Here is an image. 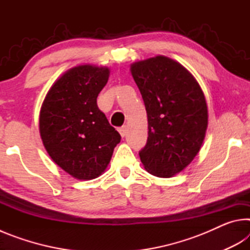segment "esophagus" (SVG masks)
<instances>
[{
  "instance_id": "1",
  "label": "esophagus",
  "mask_w": 250,
  "mask_h": 250,
  "mask_svg": "<svg viewBox=\"0 0 250 250\" xmlns=\"http://www.w3.org/2000/svg\"><path fill=\"white\" fill-rule=\"evenodd\" d=\"M126 132H128V126L126 125H124L121 126V128H119V133L121 134V137H125Z\"/></svg>"
}]
</instances>
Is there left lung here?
Instances as JSON below:
<instances>
[{
    "label": "left lung",
    "mask_w": 250,
    "mask_h": 250,
    "mask_svg": "<svg viewBox=\"0 0 250 250\" xmlns=\"http://www.w3.org/2000/svg\"><path fill=\"white\" fill-rule=\"evenodd\" d=\"M130 70L147 116L149 135L139 152L141 162L155 176H174L192 162L204 141L205 96L194 76L168 57L133 62Z\"/></svg>",
    "instance_id": "left-lung-1"
}]
</instances>
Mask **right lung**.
I'll use <instances>...</instances> for the list:
<instances>
[{
	"instance_id": "1",
	"label": "right lung",
	"mask_w": 250,
	"mask_h": 250,
	"mask_svg": "<svg viewBox=\"0 0 250 250\" xmlns=\"http://www.w3.org/2000/svg\"><path fill=\"white\" fill-rule=\"evenodd\" d=\"M109 74L107 67L76 66L55 82L42 104L40 133L45 149L75 179L103 174L121 140L97 105Z\"/></svg>"
}]
</instances>
